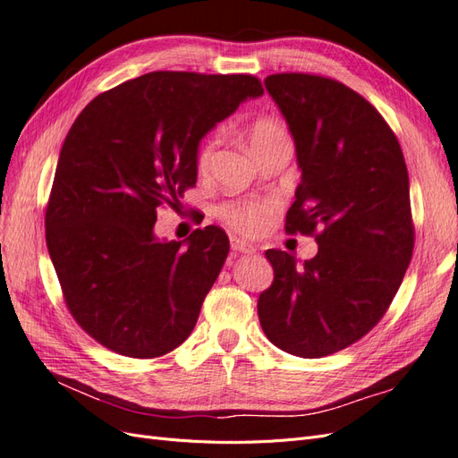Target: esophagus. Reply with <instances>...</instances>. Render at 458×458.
Wrapping results in <instances>:
<instances>
[{
	"label": "esophagus",
	"instance_id": "esophagus-1",
	"mask_svg": "<svg viewBox=\"0 0 458 458\" xmlns=\"http://www.w3.org/2000/svg\"><path fill=\"white\" fill-rule=\"evenodd\" d=\"M231 248H233V250H237V252H242V254L256 252V246H252L250 242H246L242 239H231Z\"/></svg>",
	"mask_w": 458,
	"mask_h": 458
}]
</instances>
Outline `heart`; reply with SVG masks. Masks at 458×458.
Returning <instances> with one entry per match:
<instances>
[{
    "mask_svg": "<svg viewBox=\"0 0 458 458\" xmlns=\"http://www.w3.org/2000/svg\"><path fill=\"white\" fill-rule=\"evenodd\" d=\"M286 140L284 128L279 122L273 118H259L254 122L250 130V145L252 148H259L263 145H269L275 141ZM219 143V135H212L210 140H206L197 155V168L200 172H206L208 165H210L216 147ZM217 216L225 221V224L244 234H258L267 225L269 216H271V204L267 202H227L217 208Z\"/></svg>",
    "mask_w": 458,
    "mask_h": 458,
    "instance_id": "1",
    "label": "heart"
}]
</instances>
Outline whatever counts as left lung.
Returning a JSON list of instances; mask_svg holds the SVG:
<instances>
[{
  "mask_svg": "<svg viewBox=\"0 0 458 458\" xmlns=\"http://www.w3.org/2000/svg\"><path fill=\"white\" fill-rule=\"evenodd\" d=\"M296 143L301 182L286 233L311 234L315 258L298 266L267 250L275 279L258 300L266 336L317 359L361 340L390 308L414 248L409 174L392 128L365 97L301 72L266 78Z\"/></svg>",
  "mask_w": 458,
  "mask_h": 458,
  "instance_id": "left-lung-1",
  "label": "left lung"
}]
</instances>
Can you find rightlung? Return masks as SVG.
I'll return each instance as SVG.
<instances>
[{
  "mask_svg": "<svg viewBox=\"0 0 458 458\" xmlns=\"http://www.w3.org/2000/svg\"><path fill=\"white\" fill-rule=\"evenodd\" d=\"M250 74L148 72L81 110L61 148L46 242L66 308L105 348L152 359L197 325L229 254L224 229L155 237L157 210L197 183L202 137L250 97Z\"/></svg>",
  "mask_w": 458,
  "mask_h": 458,
  "instance_id": "1",
  "label": "right lung"
}]
</instances>
